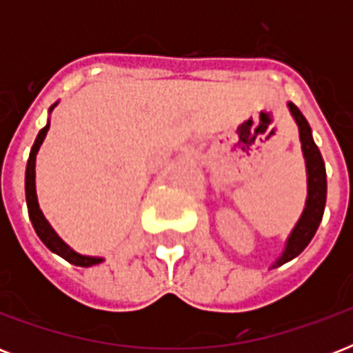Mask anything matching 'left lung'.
Returning <instances> with one entry per match:
<instances>
[{"label": "left lung", "instance_id": "left-lung-1", "mask_svg": "<svg viewBox=\"0 0 353 353\" xmlns=\"http://www.w3.org/2000/svg\"><path fill=\"white\" fill-rule=\"evenodd\" d=\"M288 106H290L291 115L295 117L296 124H299V133H301L302 152H304L307 172V199L306 209H304L301 220H299V223H296L293 232L288 238L284 252L276 260L274 268L290 262L306 249L307 243L312 241V238L317 232L319 223L323 220L324 205H326V168H324L323 155L319 152L317 144L313 143L312 128H310L307 121L301 113V110L291 102Z\"/></svg>", "mask_w": 353, "mask_h": 353}]
</instances>
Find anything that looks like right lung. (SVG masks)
I'll return each instance as SVG.
<instances>
[{"label":"right lung","mask_w":353,"mask_h":353,"mask_svg":"<svg viewBox=\"0 0 353 353\" xmlns=\"http://www.w3.org/2000/svg\"><path fill=\"white\" fill-rule=\"evenodd\" d=\"M57 106V104H52V108ZM49 110V112H51ZM47 130H49V122H47L46 126L41 128L40 133H38V137H36L34 144H32V148H30V155L29 161H27V170H25V198H27V209H29V218L32 221V227H34L36 234L40 236V240L46 243L52 252H57L63 260H68L69 263H73V265H80V268H90V265H95V263H101L102 258H95V256H84V254H79V252H74L71 247L58 238V234L52 231V227L49 225V221L43 218L41 214L40 207H38V198H36V185H34V165H36V154H38V150H40L41 143H43V139L47 135Z\"/></svg>","instance_id":"1"}]
</instances>
